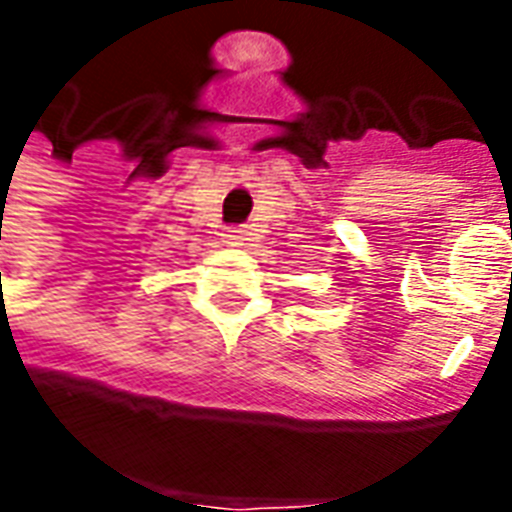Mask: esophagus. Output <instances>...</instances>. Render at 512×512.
Segmentation results:
<instances>
[{
	"mask_svg": "<svg viewBox=\"0 0 512 512\" xmlns=\"http://www.w3.org/2000/svg\"><path fill=\"white\" fill-rule=\"evenodd\" d=\"M224 238H227V244L238 246L246 238V230H244V227H230V230L224 233Z\"/></svg>",
	"mask_w": 512,
	"mask_h": 512,
	"instance_id": "obj_1",
	"label": "esophagus"
}]
</instances>
